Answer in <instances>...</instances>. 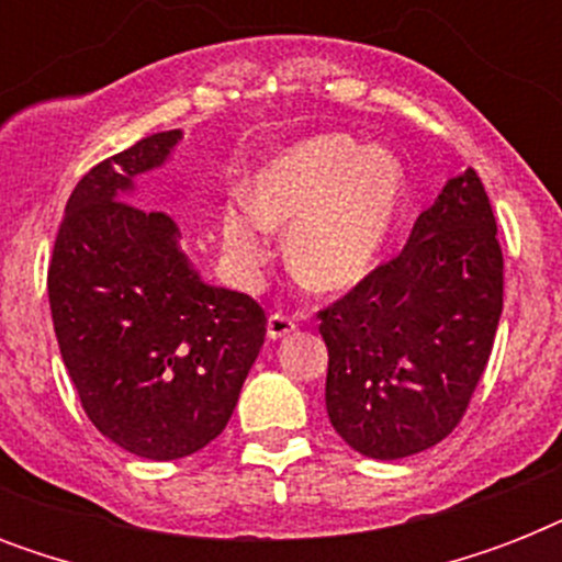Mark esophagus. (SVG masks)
Masks as SVG:
<instances>
[{
	"label": "esophagus",
	"instance_id": "esophagus-1",
	"mask_svg": "<svg viewBox=\"0 0 562 562\" xmlns=\"http://www.w3.org/2000/svg\"><path fill=\"white\" fill-rule=\"evenodd\" d=\"M297 329V321L289 315H282V312H273L271 317H268V338H273V341H280V338H285V335H291Z\"/></svg>",
	"mask_w": 562,
	"mask_h": 562
}]
</instances>
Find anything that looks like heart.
<instances>
[{"label":"heart","mask_w":562,"mask_h":562,"mask_svg":"<svg viewBox=\"0 0 562 562\" xmlns=\"http://www.w3.org/2000/svg\"><path fill=\"white\" fill-rule=\"evenodd\" d=\"M402 201L396 154L344 134L312 136L256 175L247 206H227L224 247L241 271H259L271 229H289L291 273L312 291H347L375 268Z\"/></svg>","instance_id":"obj_1"}]
</instances>
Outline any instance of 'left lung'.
I'll use <instances>...</instances> for the list:
<instances>
[{"mask_svg": "<svg viewBox=\"0 0 562 562\" xmlns=\"http://www.w3.org/2000/svg\"><path fill=\"white\" fill-rule=\"evenodd\" d=\"M502 271L496 215L467 169L419 212L400 256L317 312L326 414L344 443L396 461L452 435L496 341Z\"/></svg>", "mask_w": 562, "mask_h": 562, "instance_id": "1", "label": "left lung"}]
</instances>
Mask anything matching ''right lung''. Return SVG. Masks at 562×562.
<instances>
[{"label":"right lung","instance_id":"add662e5","mask_svg":"<svg viewBox=\"0 0 562 562\" xmlns=\"http://www.w3.org/2000/svg\"><path fill=\"white\" fill-rule=\"evenodd\" d=\"M180 131L92 166L69 194L48 265V306L78 400L101 435L148 461L215 440L265 344L254 297L206 285L171 215L131 203Z\"/></svg>","mask_w":562,"mask_h":562}]
</instances>
